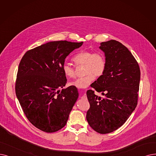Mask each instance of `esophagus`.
<instances>
[{"mask_svg":"<svg viewBox=\"0 0 156 156\" xmlns=\"http://www.w3.org/2000/svg\"><path fill=\"white\" fill-rule=\"evenodd\" d=\"M82 98H84H84H85V99L86 98V93H84V94H83V96H82Z\"/></svg>","mask_w":156,"mask_h":156,"instance_id":"obj_1","label":"esophagus"}]
</instances>
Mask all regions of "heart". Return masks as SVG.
Instances as JSON below:
<instances>
[{
	"label": "heart",
	"mask_w": 156,
	"mask_h": 156,
	"mask_svg": "<svg viewBox=\"0 0 156 156\" xmlns=\"http://www.w3.org/2000/svg\"><path fill=\"white\" fill-rule=\"evenodd\" d=\"M76 65H84L85 76L79 77L71 84L78 88H86L95 80V76L101 77L106 69V61L104 55L100 52L94 53L91 51H83L77 54L73 58ZM63 72L67 78H73L76 72L73 66L68 63L63 66Z\"/></svg>",
	"instance_id": "1"
}]
</instances>
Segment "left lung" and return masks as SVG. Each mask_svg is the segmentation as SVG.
<instances>
[{
    "label": "left lung",
    "instance_id": "obj_1",
    "mask_svg": "<svg viewBox=\"0 0 156 156\" xmlns=\"http://www.w3.org/2000/svg\"><path fill=\"white\" fill-rule=\"evenodd\" d=\"M100 49L105 54L106 69L103 76L92 84L104 98L94 91H87L90 108L86 120L100 134L115 131L125 123L138 104L140 69L129 49L119 41L102 42Z\"/></svg>",
    "mask_w": 156,
    "mask_h": 156
}]
</instances>
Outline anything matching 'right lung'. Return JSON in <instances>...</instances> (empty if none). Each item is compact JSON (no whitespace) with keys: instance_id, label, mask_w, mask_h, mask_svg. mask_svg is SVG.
<instances>
[{"instance_id":"add662e5","label":"right lung","mask_w":156,"mask_h":156,"mask_svg":"<svg viewBox=\"0 0 156 156\" xmlns=\"http://www.w3.org/2000/svg\"><path fill=\"white\" fill-rule=\"evenodd\" d=\"M83 42H48L29 50L18 66L16 95L24 114L36 128L54 133L66 124L79 97L76 86L60 92L67 79L63 72L65 58Z\"/></svg>"}]
</instances>
